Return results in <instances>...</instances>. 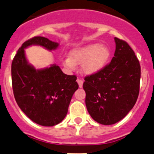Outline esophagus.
<instances>
[{
  "label": "esophagus",
  "mask_w": 154,
  "mask_h": 154,
  "mask_svg": "<svg viewBox=\"0 0 154 154\" xmlns=\"http://www.w3.org/2000/svg\"><path fill=\"white\" fill-rule=\"evenodd\" d=\"M77 83H78V85H79V87H80V88H82V87H83V80H81V79L77 78Z\"/></svg>",
  "instance_id": "esophagus-1"
}]
</instances>
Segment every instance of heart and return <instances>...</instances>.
Here are the masks:
<instances>
[{
  "label": "heart",
  "instance_id": "b5f03b06",
  "mask_svg": "<svg viewBox=\"0 0 154 154\" xmlns=\"http://www.w3.org/2000/svg\"><path fill=\"white\" fill-rule=\"evenodd\" d=\"M110 55V50L107 46L95 43L71 51L70 57L65 58L63 62L71 70L76 69L77 65H82L83 73L91 75L98 73L105 66Z\"/></svg>",
  "mask_w": 154,
  "mask_h": 154
}]
</instances>
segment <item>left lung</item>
<instances>
[{"label": "left lung", "mask_w": 154, "mask_h": 154, "mask_svg": "<svg viewBox=\"0 0 154 154\" xmlns=\"http://www.w3.org/2000/svg\"><path fill=\"white\" fill-rule=\"evenodd\" d=\"M116 50L108 65L85 77L86 106L95 121L112 125L126 117L135 105L140 89L141 66L126 41L115 37Z\"/></svg>", "instance_id": "8db88e82"}]
</instances>
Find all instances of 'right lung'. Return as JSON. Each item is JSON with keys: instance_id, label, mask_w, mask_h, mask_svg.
Here are the masks:
<instances>
[{"instance_id": "obj_1", "label": "right lung", "mask_w": 154, "mask_h": 154, "mask_svg": "<svg viewBox=\"0 0 154 154\" xmlns=\"http://www.w3.org/2000/svg\"><path fill=\"white\" fill-rule=\"evenodd\" d=\"M39 45L48 50L59 44L44 37H34L23 43L11 66L12 85L16 103L27 117L44 126H53L64 120L74 92L77 77L67 75L56 65L37 70L28 64L25 49Z\"/></svg>"}]
</instances>
